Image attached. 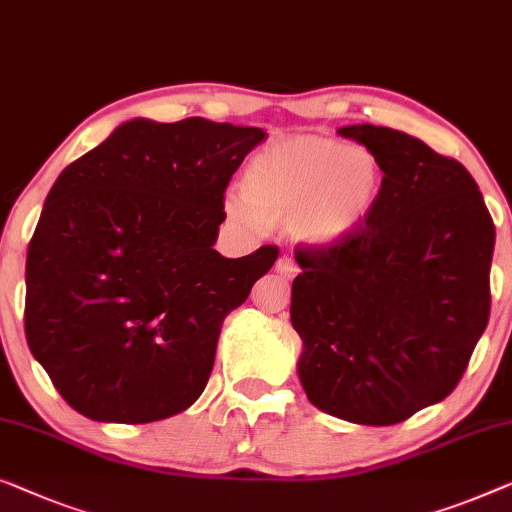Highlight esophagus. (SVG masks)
<instances>
[{"label": "esophagus", "mask_w": 512, "mask_h": 512, "mask_svg": "<svg viewBox=\"0 0 512 512\" xmlns=\"http://www.w3.org/2000/svg\"><path fill=\"white\" fill-rule=\"evenodd\" d=\"M277 272L281 274V277H286V279H291V277H295V274H298V263L293 261L291 256H281L279 261H277Z\"/></svg>", "instance_id": "1"}]
</instances>
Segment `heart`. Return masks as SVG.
Returning <instances> with one entry per match:
<instances>
[{
  "instance_id": "b5f03b06",
  "label": "heart",
  "mask_w": 512,
  "mask_h": 512,
  "mask_svg": "<svg viewBox=\"0 0 512 512\" xmlns=\"http://www.w3.org/2000/svg\"><path fill=\"white\" fill-rule=\"evenodd\" d=\"M379 191L381 166L372 152L305 136L256 154L244 196H228L226 210L240 224H291L300 242L332 244L365 224Z\"/></svg>"
}]
</instances>
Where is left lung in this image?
I'll return each instance as SVG.
<instances>
[{"instance_id": "8db88e82", "label": "left lung", "mask_w": 512, "mask_h": 512, "mask_svg": "<svg viewBox=\"0 0 512 512\" xmlns=\"http://www.w3.org/2000/svg\"><path fill=\"white\" fill-rule=\"evenodd\" d=\"M339 133L374 154L383 180L358 231L295 251L298 374L316 409L397 425L455 390L487 328L494 221L459 161L388 127Z\"/></svg>"}]
</instances>
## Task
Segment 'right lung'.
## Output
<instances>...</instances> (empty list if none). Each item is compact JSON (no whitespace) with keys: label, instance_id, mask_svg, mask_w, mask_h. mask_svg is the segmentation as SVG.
Returning <instances> with one entry per match:
<instances>
[{"label":"right lung","instance_id":"obj_1","mask_svg":"<svg viewBox=\"0 0 512 512\" xmlns=\"http://www.w3.org/2000/svg\"><path fill=\"white\" fill-rule=\"evenodd\" d=\"M256 127L131 120L59 173L27 249L29 351L66 404L143 425L201 397L224 318L277 261L214 247Z\"/></svg>","mask_w":512,"mask_h":512}]
</instances>
